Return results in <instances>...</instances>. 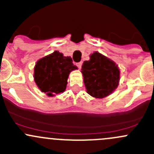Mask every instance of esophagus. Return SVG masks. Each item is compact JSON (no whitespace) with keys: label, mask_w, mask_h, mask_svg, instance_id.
Segmentation results:
<instances>
[{"label":"esophagus","mask_w":154,"mask_h":154,"mask_svg":"<svg viewBox=\"0 0 154 154\" xmlns=\"http://www.w3.org/2000/svg\"><path fill=\"white\" fill-rule=\"evenodd\" d=\"M82 64H83V63H82V62H80V63H77L76 65H77V66L78 67V68H80L82 66Z\"/></svg>","instance_id":"1"}]
</instances>
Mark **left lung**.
<instances>
[{"instance_id": "8db88e82", "label": "left lung", "mask_w": 154, "mask_h": 154, "mask_svg": "<svg viewBox=\"0 0 154 154\" xmlns=\"http://www.w3.org/2000/svg\"><path fill=\"white\" fill-rule=\"evenodd\" d=\"M81 72L87 92L93 97H106L119 86V66L97 51L90 55L89 60L84 61Z\"/></svg>"}]
</instances>
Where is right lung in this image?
<instances>
[{
  "label": "right lung",
  "instance_id": "obj_1",
  "mask_svg": "<svg viewBox=\"0 0 154 154\" xmlns=\"http://www.w3.org/2000/svg\"><path fill=\"white\" fill-rule=\"evenodd\" d=\"M70 57L54 51L37 61L34 68V80L39 89L49 97L63 93L67 86L71 71L77 69Z\"/></svg>",
  "mask_w": 154,
  "mask_h": 154
}]
</instances>
